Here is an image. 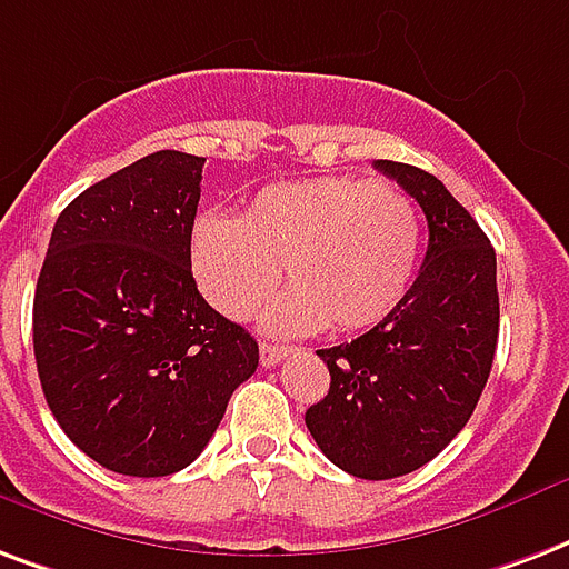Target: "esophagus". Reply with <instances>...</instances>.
Listing matches in <instances>:
<instances>
[{"label": "esophagus", "instance_id": "obj_1", "mask_svg": "<svg viewBox=\"0 0 569 569\" xmlns=\"http://www.w3.org/2000/svg\"><path fill=\"white\" fill-rule=\"evenodd\" d=\"M286 346H277V342H262L259 346V361H262V367H277V363L283 361L286 358Z\"/></svg>", "mask_w": 569, "mask_h": 569}]
</instances>
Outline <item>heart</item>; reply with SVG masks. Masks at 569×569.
I'll list each match as a JSON object with an SVG mask.
<instances>
[{"instance_id": "b5f03b06", "label": "heart", "mask_w": 569, "mask_h": 569, "mask_svg": "<svg viewBox=\"0 0 569 569\" xmlns=\"http://www.w3.org/2000/svg\"><path fill=\"white\" fill-rule=\"evenodd\" d=\"M415 199L390 181L355 176L277 181L244 217L206 211L190 229L199 292L227 319H247L277 289L266 313L274 331H363L385 322L409 292L420 256Z\"/></svg>"}]
</instances>
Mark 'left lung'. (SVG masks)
Listing matches in <instances>:
<instances>
[{
    "label": "left lung",
    "mask_w": 569,
    "mask_h": 569,
    "mask_svg": "<svg viewBox=\"0 0 569 569\" xmlns=\"http://www.w3.org/2000/svg\"><path fill=\"white\" fill-rule=\"evenodd\" d=\"M376 169L423 208L427 256L385 322L316 352L331 388L303 423L337 468L390 480L439 457L471 418L496 358L498 286L487 232L436 176L397 160Z\"/></svg>",
    "instance_id": "obj_1"
}]
</instances>
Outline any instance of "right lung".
Instances as JSON below:
<instances>
[{
  "label": "right lung",
  "instance_id": "add662e5",
  "mask_svg": "<svg viewBox=\"0 0 569 569\" xmlns=\"http://www.w3.org/2000/svg\"><path fill=\"white\" fill-rule=\"evenodd\" d=\"M202 163L154 151L82 190L56 220L34 286L47 406L116 475L190 466L259 367L253 337L208 307L190 271Z\"/></svg>",
  "mask_w": 569,
  "mask_h": 569
}]
</instances>
